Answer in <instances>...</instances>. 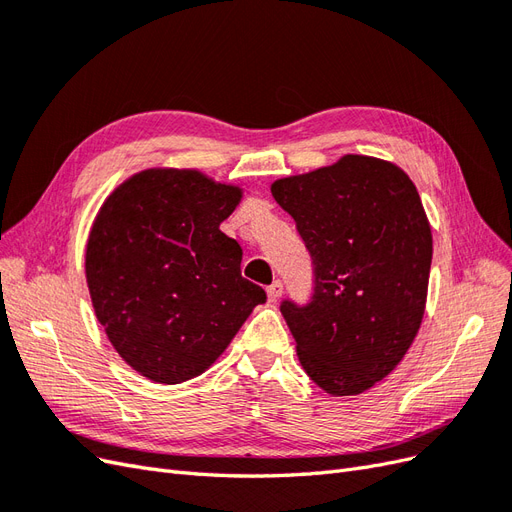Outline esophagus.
Listing matches in <instances>:
<instances>
[{"label":"esophagus","mask_w":512,"mask_h":512,"mask_svg":"<svg viewBox=\"0 0 512 512\" xmlns=\"http://www.w3.org/2000/svg\"><path fill=\"white\" fill-rule=\"evenodd\" d=\"M267 297H269L271 303L280 299L282 297V282H273L271 286H267Z\"/></svg>","instance_id":"34e87169"}]
</instances>
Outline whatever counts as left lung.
<instances>
[{
    "label": "left lung",
    "instance_id": "obj_1",
    "mask_svg": "<svg viewBox=\"0 0 512 512\" xmlns=\"http://www.w3.org/2000/svg\"><path fill=\"white\" fill-rule=\"evenodd\" d=\"M314 260L312 301L282 303L305 374L361 395L404 359L421 329L433 239L412 179L371 156L271 183Z\"/></svg>",
    "mask_w": 512,
    "mask_h": 512
}]
</instances>
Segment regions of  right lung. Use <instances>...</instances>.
Instances as JSON below:
<instances>
[{
    "label": "right lung",
    "instance_id": "1",
    "mask_svg": "<svg viewBox=\"0 0 512 512\" xmlns=\"http://www.w3.org/2000/svg\"><path fill=\"white\" fill-rule=\"evenodd\" d=\"M241 185L196 168H145L106 196L85 247L89 297L134 371L179 384L207 371L267 294L241 277L220 224Z\"/></svg>",
    "mask_w": 512,
    "mask_h": 512
}]
</instances>
